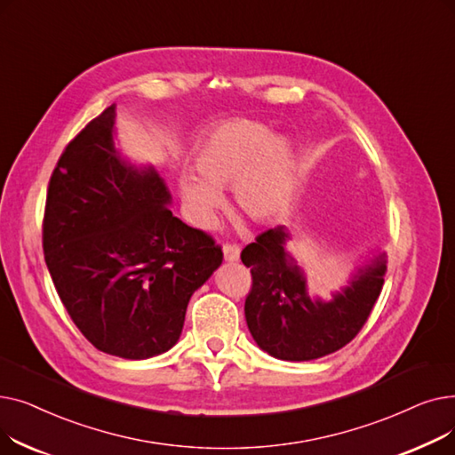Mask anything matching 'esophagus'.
Instances as JSON below:
<instances>
[{
	"label": "esophagus",
	"mask_w": 455,
	"mask_h": 455,
	"mask_svg": "<svg viewBox=\"0 0 455 455\" xmlns=\"http://www.w3.org/2000/svg\"><path fill=\"white\" fill-rule=\"evenodd\" d=\"M240 245H235V243H225L223 245V254H225V259L227 261H237L240 259Z\"/></svg>",
	"instance_id": "esophagus-1"
}]
</instances>
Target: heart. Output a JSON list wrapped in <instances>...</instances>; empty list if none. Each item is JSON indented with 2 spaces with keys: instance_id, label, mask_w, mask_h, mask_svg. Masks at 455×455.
I'll use <instances>...</instances> for the list:
<instances>
[{
  "instance_id": "obj_1",
  "label": "heart",
  "mask_w": 455,
  "mask_h": 455,
  "mask_svg": "<svg viewBox=\"0 0 455 455\" xmlns=\"http://www.w3.org/2000/svg\"><path fill=\"white\" fill-rule=\"evenodd\" d=\"M196 170L179 179L194 221L212 227L225 206L223 188L245 218L269 223L288 212L297 189L295 155L288 141L252 119H230L213 129L196 153Z\"/></svg>"
}]
</instances>
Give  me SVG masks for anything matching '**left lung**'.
<instances>
[{"label":"left lung","instance_id":"8db88e82","mask_svg":"<svg viewBox=\"0 0 455 455\" xmlns=\"http://www.w3.org/2000/svg\"><path fill=\"white\" fill-rule=\"evenodd\" d=\"M285 227L261 232L242 251L252 288L245 319L261 350L285 362H309L350 343L367 323L387 271L386 252L374 254L330 300L307 295L304 271L285 249Z\"/></svg>","mask_w":455,"mask_h":455}]
</instances>
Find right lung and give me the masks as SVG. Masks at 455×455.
I'll use <instances>...</instances> for the list:
<instances>
[{
	"mask_svg": "<svg viewBox=\"0 0 455 455\" xmlns=\"http://www.w3.org/2000/svg\"><path fill=\"white\" fill-rule=\"evenodd\" d=\"M116 105L57 162L44 212V258L71 321L101 352L148 360L180 338L186 307L221 266L213 237L172 213L153 165L114 146Z\"/></svg>",
	"mask_w": 455,
	"mask_h": 455,
	"instance_id": "1",
	"label": "right lung"
}]
</instances>
